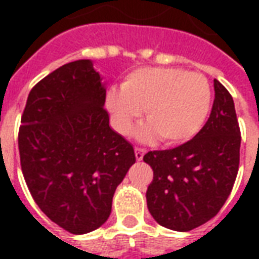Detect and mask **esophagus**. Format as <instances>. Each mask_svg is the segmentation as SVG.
Returning <instances> with one entry per match:
<instances>
[{
    "mask_svg": "<svg viewBox=\"0 0 259 259\" xmlns=\"http://www.w3.org/2000/svg\"><path fill=\"white\" fill-rule=\"evenodd\" d=\"M135 154H136V159H137V161H141L143 157H144V154H146V150H144V148H136Z\"/></svg>",
    "mask_w": 259,
    "mask_h": 259,
    "instance_id": "1",
    "label": "esophagus"
}]
</instances>
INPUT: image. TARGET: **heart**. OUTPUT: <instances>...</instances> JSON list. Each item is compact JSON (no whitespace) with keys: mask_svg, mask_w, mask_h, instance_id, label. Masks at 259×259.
Masks as SVG:
<instances>
[{"mask_svg":"<svg viewBox=\"0 0 259 259\" xmlns=\"http://www.w3.org/2000/svg\"><path fill=\"white\" fill-rule=\"evenodd\" d=\"M212 91L204 74L178 68L146 66L130 72L120 91L107 94V108L116 129L130 135L144 111L147 123L137 132L140 141L159 136L165 144L193 139L209 115Z\"/></svg>","mask_w":259,"mask_h":259,"instance_id":"b5f03b06","label":"heart"}]
</instances>
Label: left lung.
Returning a JSON list of instances; mask_svg holds the SVG:
<instances>
[{"mask_svg": "<svg viewBox=\"0 0 259 259\" xmlns=\"http://www.w3.org/2000/svg\"><path fill=\"white\" fill-rule=\"evenodd\" d=\"M213 89L211 115L190 141L143 158L154 170L146 194L148 211L170 230L189 232L212 219L237 176L241 136L233 98L217 79Z\"/></svg>", "mask_w": 259, "mask_h": 259, "instance_id": "left-lung-1", "label": "left lung"}]
</instances>
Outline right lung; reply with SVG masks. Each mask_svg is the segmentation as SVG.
Segmentation results:
<instances>
[{
    "label": "right lung",
    "instance_id": "right-lung-1",
    "mask_svg": "<svg viewBox=\"0 0 259 259\" xmlns=\"http://www.w3.org/2000/svg\"><path fill=\"white\" fill-rule=\"evenodd\" d=\"M105 83L90 59L61 66L27 97L20 166L38 208L69 233L107 222L115 190L136 162L133 146L109 126Z\"/></svg>",
    "mask_w": 259,
    "mask_h": 259
}]
</instances>
